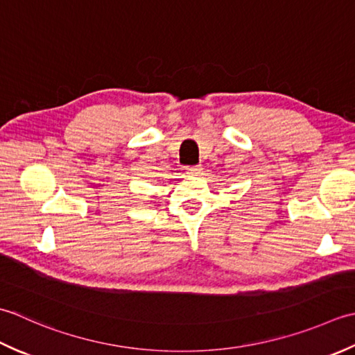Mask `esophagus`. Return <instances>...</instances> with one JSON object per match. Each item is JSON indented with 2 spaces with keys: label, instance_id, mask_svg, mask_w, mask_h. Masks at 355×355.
Instances as JSON below:
<instances>
[{
  "label": "esophagus",
  "instance_id": "obj_1",
  "mask_svg": "<svg viewBox=\"0 0 355 355\" xmlns=\"http://www.w3.org/2000/svg\"><path fill=\"white\" fill-rule=\"evenodd\" d=\"M200 171H202L200 165H188V167H185V173L190 176H198Z\"/></svg>",
  "mask_w": 355,
  "mask_h": 355
}]
</instances>
